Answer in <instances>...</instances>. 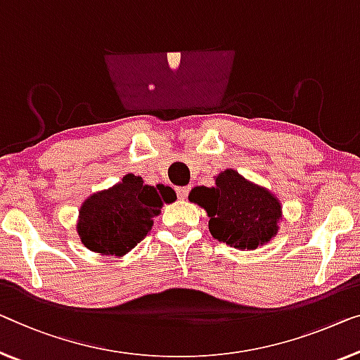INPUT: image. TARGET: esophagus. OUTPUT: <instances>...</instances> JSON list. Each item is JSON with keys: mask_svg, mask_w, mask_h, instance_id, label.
<instances>
[{"mask_svg": "<svg viewBox=\"0 0 360 360\" xmlns=\"http://www.w3.org/2000/svg\"><path fill=\"white\" fill-rule=\"evenodd\" d=\"M189 191H191L189 186L176 187V192H178V197L181 198V200H184V198H187V195H189Z\"/></svg>", "mask_w": 360, "mask_h": 360, "instance_id": "obj_1", "label": "esophagus"}]
</instances>
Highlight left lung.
I'll list each match as a JSON object with an SVG mask.
<instances>
[{
	"label": "left lung",
	"instance_id": "8db88e82",
	"mask_svg": "<svg viewBox=\"0 0 360 360\" xmlns=\"http://www.w3.org/2000/svg\"><path fill=\"white\" fill-rule=\"evenodd\" d=\"M189 202L205 210L213 238L238 250L268 244L284 219L280 198L231 168L214 176L213 187H194Z\"/></svg>",
	"mask_w": 360,
	"mask_h": 360
}]
</instances>
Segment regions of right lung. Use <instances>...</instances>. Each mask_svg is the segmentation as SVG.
I'll return each mask as SVG.
<instances>
[{"label": "right lung", "instance_id": "add662e5", "mask_svg": "<svg viewBox=\"0 0 360 360\" xmlns=\"http://www.w3.org/2000/svg\"><path fill=\"white\" fill-rule=\"evenodd\" d=\"M169 186H148L141 176L126 174L108 189L85 198L79 208L76 231L89 250L122 257L152 231L153 218L165 203H173Z\"/></svg>", "mask_w": 360, "mask_h": 360}]
</instances>
